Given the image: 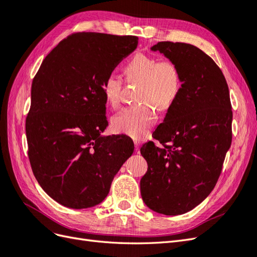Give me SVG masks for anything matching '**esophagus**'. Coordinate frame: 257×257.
Masks as SVG:
<instances>
[{
    "instance_id": "esophagus-1",
    "label": "esophagus",
    "mask_w": 257,
    "mask_h": 257,
    "mask_svg": "<svg viewBox=\"0 0 257 257\" xmlns=\"http://www.w3.org/2000/svg\"><path fill=\"white\" fill-rule=\"evenodd\" d=\"M134 145H135L136 151H139V148H141V142H139V141H135V142H134Z\"/></svg>"
}]
</instances>
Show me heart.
Here are the masks:
<instances>
[{
    "mask_svg": "<svg viewBox=\"0 0 257 257\" xmlns=\"http://www.w3.org/2000/svg\"><path fill=\"white\" fill-rule=\"evenodd\" d=\"M126 81L141 82L137 100L141 105L125 108L112 119V127L116 133L134 139H143L149 135L151 126L157 121V112L165 111L173 106L180 92L181 76L172 60L137 53L124 67ZM124 81L119 75L111 73L103 82V93L107 104L118 108L122 100Z\"/></svg>",
    "mask_w": 257,
    "mask_h": 257,
    "instance_id": "heart-1",
    "label": "heart"
}]
</instances>
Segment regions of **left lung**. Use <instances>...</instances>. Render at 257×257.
Wrapping results in <instances>:
<instances>
[{
    "label": "left lung",
    "instance_id": "8db88e82",
    "mask_svg": "<svg viewBox=\"0 0 257 257\" xmlns=\"http://www.w3.org/2000/svg\"><path fill=\"white\" fill-rule=\"evenodd\" d=\"M174 61L180 92L141 153L148 170L141 180L145 204L178 215L203 201L215 186L231 145L232 111L226 79L215 62L191 44L160 42L151 48Z\"/></svg>",
    "mask_w": 257,
    "mask_h": 257
}]
</instances>
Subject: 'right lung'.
<instances>
[{"instance_id":"obj_1","label":"right lung","mask_w":257,"mask_h":257,"mask_svg":"<svg viewBox=\"0 0 257 257\" xmlns=\"http://www.w3.org/2000/svg\"><path fill=\"white\" fill-rule=\"evenodd\" d=\"M137 45L132 35L73 33L34 76L26 119L28 155L37 182L61 205L83 209L102 203L133 154L130 137L100 136L108 125L102 87Z\"/></svg>"}]
</instances>
